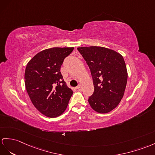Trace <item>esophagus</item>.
Wrapping results in <instances>:
<instances>
[{
    "label": "esophagus",
    "mask_w": 155,
    "mask_h": 155,
    "mask_svg": "<svg viewBox=\"0 0 155 155\" xmlns=\"http://www.w3.org/2000/svg\"><path fill=\"white\" fill-rule=\"evenodd\" d=\"M77 89H78L79 91H81L82 90V88H81V86L80 85H79L78 87H77Z\"/></svg>",
    "instance_id": "esophagus-1"
}]
</instances>
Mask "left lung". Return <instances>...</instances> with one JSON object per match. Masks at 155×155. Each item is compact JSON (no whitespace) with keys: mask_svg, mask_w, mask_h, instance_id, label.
I'll return each instance as SVG.
<instances>
[{"mask_svg":"<svg viewBox=\"0 0 155 155\" xmlns=\"http://www.w3.org/2000/svg\"><path fill=\"white\" fill-rule=\"evenodd\" d=\"M91 70L94 92L88 102L94 110L104 114L118 106L124 96L127 71L123 56L105 47L78 48Z\"/></svg>","mask_w":155,"mask_h":155,"instance_id":"1","label":"left lung"}]
</instances>
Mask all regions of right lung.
Masks as SVG:
<instances>
[{
	"mask_svg": "<svg viewBox=\"0 0 155 155\" xmlns=\"http://www.w3.org/2000/svg\"><path fill=\"white\" fill-rule=\"evenodd\" d=\"M74 47H54L39 52L29 60L25 71V85L33 104L49 118L65 111L72 95L60 72L64 60Z\"/></svg>",
	"mask_w": 155,
	"mask_h": 155,
	"instance_id": "add662e5",
	"label": "right lung"
}]
</instances>
